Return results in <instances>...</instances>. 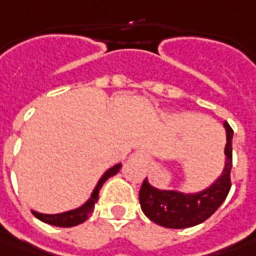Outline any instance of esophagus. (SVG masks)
I'll return each mask as SVG.
<instances>
[{
    "instance_id": "1",
    "label": "esophagus",
    "mask_w": 256,
    "mask_h": 256,
    "mask_svg": "<svg viewBox=\"0 0 256 256\" xmlns=\"http://www.w3.org/2000/svg\"><path fill=\"white\" fill-rule=\"evenodd\" d=\"M134 159L139 162H144L146 160V156H144L143 153H136V154H134Z\"/></svg>"
}]
</instances>
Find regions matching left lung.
I'll return each mask as SVG.
<instances>
[{"label":"left lung","instance_id":"left-lung-1","mask_svg":"<svg viewBox=\"0 0 256 256\" xmlns=\"http://www.w3.org/2000/svg\"><path fill=\"white\" fill-rule=\"evenodd\" d=\"M226 128V164L222 176L209 189L196 194H184L173 190H159L143 180L139 190L142 210L152 222L170 229L190 228L205 222L224 204L230 190L232 169V136L234 130L225 122Z\"/></svg>","mask_w":256,"mask_h":256}]
</instances>
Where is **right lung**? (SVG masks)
Instances as JSON below:
<instances>
[{"label": "right lung", "mask_w": 256, "mask_h": 256, "mask_svg": "<svg viewBox=\"0 0 256 256\" xmlns=\"http://www.w3.org/2000/svg\"><path fill=\"white\" fill-rule=\"evenodd\" d=\"M118 170H120V163L116 164V166H113L112 169H108L103 174V178L100 179V182L97 184V186H96V189L93 190V194H92V198L82 208H78L76 210H70V212L58 214V215H44V214H38V212H34L32 210V215L37 218V219H40V220L48 224V225L62 226V228H72V226H76L78 224H83L84 220H87L88 216L92 215V212L94 209V204L97 202V199H98V192H100L103 184L106 182L110 176H114Z\"/></svg>", "instance_id": "add662e5"}]
</instances>
